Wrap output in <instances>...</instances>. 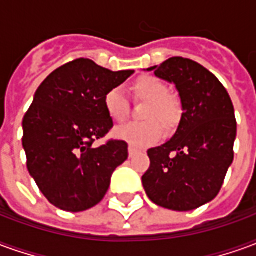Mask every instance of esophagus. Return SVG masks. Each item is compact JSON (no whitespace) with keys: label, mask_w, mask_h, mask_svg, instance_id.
Listing matches in <instances>:
<instances>
[{"label":"esophagus","mask_w":256,"mask_h":256,"mask_svg":"<svg viewBox=\"0 0 256 256\" xmlns=\"http://www.w3.org/2000/svg\"><path fill=\"white\" fill-rule=\"evenodd\" d=\"M138 152L140 150H137V148H134V146H132V145L128 146V156H130V158L136 155V154H138Z\"/></svg>","instance_id":"esophagus-1"}]
</instances>
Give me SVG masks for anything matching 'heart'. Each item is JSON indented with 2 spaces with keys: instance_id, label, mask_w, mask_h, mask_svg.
<instances>
[{
  "instance_id": "obj_1",
  "label": "heart",
  "mask_w": 256,
  "mask_h": 256,
  "mask_svg": "<svg viewBox=\"0 0 256 256\" xmlns=\"http://www.w3.org/2000/svg\"><path fill=\"white\" fill-rule=\"evenodd\" d=\"M136 100L144 101L141 119L145 122L132 123L115 130V137L134 146H150L163 136V128L172 133L177 130L184 116V106L163 80L156 76H141L132 86ZM102 106L112 122L122 123L128 115V101L119 88H112L102 97ZM164 128H162L161 126Z\"/></svg>"
}]
</instances>
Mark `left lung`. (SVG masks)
<instances>
[{"mask_svg":"<svg viewBox=\"0 0 256 256\" xmlns=\"http://www.w3.org/2000/svg\"><path fill=\"white\" fill-rule=\"evenodd\" d=\"M148 71L176 84L184 116L170 141L148 150L142 185L158 206L190 211L220 193L233 162V102L214 74L190 58H172Z\"/></svg>","mask_w":256,"mask_h":256,"instance_id":"8db88e82","label":"left lung"}]
</instances>
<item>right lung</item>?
Listing matches in <instances>:
<instances>
[{"label": "right lung", "mask_w": 256, "mask_h": 256, "mask_svg": "<svg viewBox=\"0 0 256 256\" xmlns=\"http://www.w3.org/2000/svg\"><path fill=\"white\" fill-rule=\"evenodd\" d=\"M133 70L116 71L76 58L54 70L36 89L23 118V148L30 176L44 196L64 211L79 212L98 204L112 172L128 159V142L108 140L114 126L102 97Z\"/></svg>", "instance_id": "obj_1"}]
</instances>
